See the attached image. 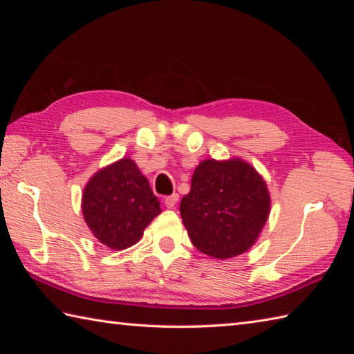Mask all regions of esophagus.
Listing matches in <instances>:
<instances>
[{"label": "esophagus", "mask_w": 354, "mask_h": 354, "mask_svg": "<svg viewBox=\"0 0 354 354\" xmlns=\"http://www.w3.org/2000/svg\"><path fill=\"white\" fill-rule=\"evenodd\" d=\"M178 199H179L178 193H173V194H170V196H167V198L164 199V204H165V207H167V208H173V207L176 205Z\"/></svg>", "instance_id": "1"}]
</instances>
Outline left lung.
I'll return each instance as SVG.
<instances>
[{
    "label": "left lung",
    "mask_w": 354,
    "mask_h": 354,
    "mask_svg": "<svg viewBox=\"0 0 354 354\" xmlns=\"http://www.w3.org/2000/svg\"><path fill=\"white\" fill-rule=\"evenodd\" d=\"M266 184L240 160L202 161L179 205L192 243L214 259L250 250L269 214Z\"/></svg>",
    "instance_id": "obj_1"
}]
</instances>
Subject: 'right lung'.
<instances>
[{"label":"right lung","instance_id":"obj_1","mask_svg":"<svg viewBox=\"0 0 354 354\" xmlns=\"http://www.w3.org/2000/svg\"><path fill=\"white\" fill-rule=\"evenodd\" d=\"M82 212L103 245L124 250L138 242L161 209L137 164L124 158L91 178L84 192Z\"/></svg>","mask_w":354,"mask_h":354}]
</instances>
